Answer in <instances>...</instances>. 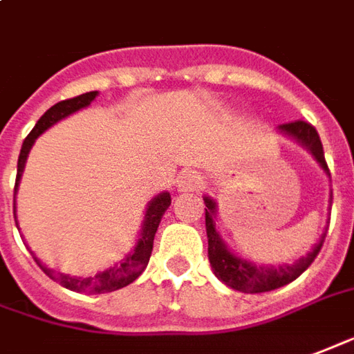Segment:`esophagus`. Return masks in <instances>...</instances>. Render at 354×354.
<instances>
[{"mask_svg":"<svg viewBox=\"0 0 354 354\" xmlns=\"http://www.w3.org/2000/svg\"><path fill=\"white\" fill-rule=\"evenodd\" d=\"M202 187V175L198 171H183L177 179V190L179 192H190V190H196V188Z\"/></svg>","mask_w":354,"mask_h":354,"instance_id":"obj_1","label":"esophagus"}]
</instances>
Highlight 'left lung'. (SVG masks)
Instances as JSON below:
<instances>
[{
  "label": "left lung",
  "instance_id": "8db88e82",
  "mask_svg": "<svg viewBox=\"0 0 354 354\" xmlns=\"http://www.w3.org/2000/svg\"><path fill=\"white\" fill-rule=\"evenodd\" d=\"M277 131H279L281 136L290 138L298 145L304 147L330 179V171L328 166H326V160H324L321 138H319V133H317V130L311 124L304 122V120H296V122L290 124H281ZM203 202H205V207H207L205 209V230H207V257L209 262H211V270L218 277V281H223L224 285L230 286L234 290H239V292H270V290L281 288V286L292 283L294 279H298L301 273L311 266L315 257L319 254L322 241H324V236H326V228H324L322 236L319 237V241L315 243L313 249L306 257L294 260L292 264H259V262L243 259V257H239V254L232 251L223 239V236H221L218 226H216L218 205H216V202L211 196H203ZM330 205H332V194L328 198V209Z\"/></svg>",
  "mask_w": 354,
  "mask_h": 354
}]
</instances>
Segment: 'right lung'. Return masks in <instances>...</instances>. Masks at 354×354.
Masks as SVG:
<instances>
[{
	"label": "right lung",
	"instance_id": "add662e5",
	"mask_svg": "<svg viewBox=\"0 0 354 354\" xmlns=\"http://www.w3.org/2000/svg\"><path fill=\"white\" fill-rule=\"evenodd\" d=\"M95 95H97V92H86V94L77 95V97H71V100L58 102L56 105H53L50 109L46 111L45 115L37 120V124L33 126V130L28 133V138L24 139L22 149H20V156H18L17 183H15V221H17L18 185H20L22 171H24L26 167V160H28V154L32 151L35 139L39 138L41 133H45V131L56 122L68 118L69 115H73L77 111L88 107L90 103L95 100ZM169 205H171V196H169L167 190L154 196L151 202L147 203L145 218H143V224H141V232H139L136 247H133L120 262L113 264L111 268H107V270H103V272L95 273L92 277H71L68 273H56L54 270H50V268H46L45 264H41V260H37V257H33V259H35V262L39 264L41 270H43L50 279L56 281V283H60L62 286H66L69 290H75V292L103 294L113 292V290H118V288H124V286H128L130 283H133L141 273L145 272L147 264H149V259H151L154 234L158 230L160 221H162V216H164V213H166V209L169 207Z\"/></svg>",
	"mask_w": 354,
	"mask_h": 354
}]
</instances>
